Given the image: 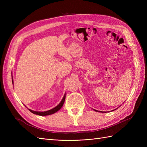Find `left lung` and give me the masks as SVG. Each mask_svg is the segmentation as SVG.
<instances>
[{
  "label": "left lung",
  "mask_w": 147,
  "mask_h": 147,
  "mask_svg": "<svg viewBox=\"0 0 147 147\" xmlns=\"http://www.w3.org/2000/svg\"><path fill=\"white\" fill-rule=\"evenodd\" d=\"M120 107V106H119ZM118 109V108H117ZM117 109H115V110H112V111H113V110H117ZM94 111H96V112H102V113H104V112H101V111H98V110H94Z\"/></svg>",
  "instance_id": "1"
}]
</instances>
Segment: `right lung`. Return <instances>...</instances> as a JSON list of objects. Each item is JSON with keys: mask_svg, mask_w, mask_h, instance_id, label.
<instances>
[{"mask_svg": "<svg viewBox=\"0 0 147 147\" xmlns=\"http://www.w3.org/2000/svg\"><path fill=\"white\" fill-rule=\"evenodd\" d=\"M12 83L13 84V77H12ZM65 94L63 97V99L61 101L60 103L57 105L55 107H54L53 109H51V110H49L47 111H45V112H37V111H34L30 109H29V110L30 111V112H32L35 115H40V116H47V115H52L53 113H55L56 112H57V111L59 110H60L61 109L62 107H63L64 103V101H65Z\"/></svg>", "mask_w": 147, "mask_h": 147, "instance_id": "1", "label": "right lung"}]
</instances>
